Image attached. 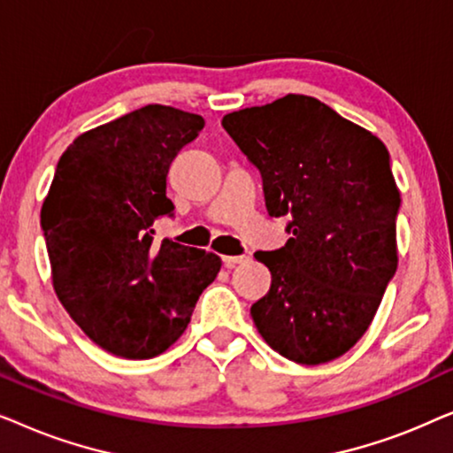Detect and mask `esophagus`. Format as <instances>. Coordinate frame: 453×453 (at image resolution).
Returning a JSON list of instances; mask_svg holds the SVG:
<instances>
[{
    "instance_id": "34e87169",
    "label": "esophagus",
    "mask_w": 453,
    "mask_h": 453,
    "mask_svg": "<svg viewBox=\"0 0 453 453\" xmlns=\"http://www.w3.org/2000/svg\"><path fill=\"white\" fill-rule=\"evenodd\" d=\"M247 256H222V264H225V268H234L237 264H243L247 262Z\"/></svg>"
}]
</instances>
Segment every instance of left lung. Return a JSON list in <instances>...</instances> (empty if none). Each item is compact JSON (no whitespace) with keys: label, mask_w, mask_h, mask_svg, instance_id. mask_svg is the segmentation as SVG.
Here are the masks:
<instances>
[{"label":"left lung","mask_w":453,"mask_h":453,"mask_svg":"<svg viewBox=\"0 0 453 453\" xmlns=\"http://www.w3.org/2000/svg\"><path fill=\"white\" fill-rule=\"evenodd\" d=\"M222 127L262 173L270 216H293L287 245L256 253L272 284L253 324L288 361L330 363L369 330L398 268L388 148L305 95L233 111Z\"/></svg>","instance_id":"left-lung-1"}]
</instances>
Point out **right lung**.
Segmentation results:
<instances>
[{"instance_id": "add662e5", "label": "right lung", "mask_w": 453, "mask_h": 453, "mask_svg": "<svg viewBox=\"0 0 453 453\" xmlns=\"http://www.w3.org/2000/svg\"><path fill=\"white\" fill-rule=\"evenodd\" d=\"M203 119L146 104L80 134L61 154L41 208L55 295L92 342L123 358H152L188 327L220 257L154 239L173 214L166 173Z\"/></svg>"}]
</instances>
